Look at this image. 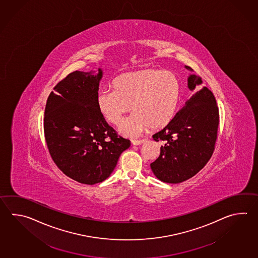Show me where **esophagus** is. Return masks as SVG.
Returning <instances> with one entry per match:
<instances>
[{"label":"esophagus","instance_id":"esophagus-1","mask_svg":"<svg viewBox=\"0 0 258 258\" xmlns=\"http://www.w3.org/2000/svg\"><path fill=\"white\" fill-rule=\"evenodd\" d=\"M143 142H145V140H132V141L133 145H141Z\"/></svg>","mask_w":258,"mask_h":258}]
</instances>
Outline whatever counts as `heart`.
Listing matches in <instances>:
<instances>
[{
  "label": "heart",
  "instance_id": "1",
  "mask_svg": "<svg viewBox=\"0 0 258 258\" xmlns=\"http://www.w3.org/2000/svg\"><path fill=\"white\" fill-rule=\"evenodd\" d=\"M112 86L114 90L98 93L96 105L105 120L115 126L119 125L124 114L134 111L119 127L121 134L128 137L139 136L149 127L156 131L167 126L182 95L178 76L155 69L120 74L113 80Z\"/></svg>",
  "mask_w": 258,
  "mask_h": 258
}]
</instances>
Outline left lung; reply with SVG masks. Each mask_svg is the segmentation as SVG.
Segmentation results:
<instances>
[{"label":"left lung","instance_id":"obj_1","mask_svg":"<svg viewBox=\"0 0 258 258\" xmlns=\"http://www.w3.org/2000/svg\"><path fill=\"white\" fill-rule=\"evenodd\" d=\"M187 81L191 91L202 84L195 74ZM219 122V107L212 92L206 86L197 88L168 125L153 135L155 142L163 143L159 157L151 163L155 176L165 183L178 184L198 174L214 152Z\"/></svg>","mask_w":258,"mask_h":258}]
</instances>
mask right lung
<instances>
[{
	"mask_svg": "<svg viewBox=\"0 0 258 258\" xmlns=\"http://www.w3.org/2000/svg\"><path fill=\"white\" fill-rule=\"evenodd\" d=\"M103 72L75 71L47 97L44 134L54 163L70 178L95 184L107 178L131 142L117 136L96 105Z\"/></svg>",
	"mask_w": 258,
	"mask_h": 258,
	"instance_id": "1",
	"label": "right lung"
}]
</instances>
